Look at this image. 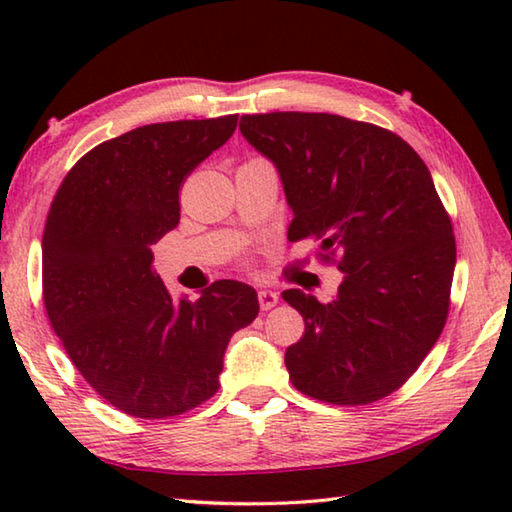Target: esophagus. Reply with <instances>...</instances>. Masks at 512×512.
I'll use <instances>...</instances> for the list:
<instances>
[{
	"mask_svg": "<svg viewBox=\"0 0 512 512\" xmlns=\"http://www.w3.org/2000/svg\"><path fill=\"white\" fill-rule=\"evenodd\" d=\"M257 298H259V307H262L264 311L273 309V307L277 305V302H280V296H277L275 291H268V289H259Z\"/></svg>",
	"mask_w": 512,
	"mask_h": 512,
	"instance_id": "34e87169",
	"label": "esophagus"
}]
</instances>
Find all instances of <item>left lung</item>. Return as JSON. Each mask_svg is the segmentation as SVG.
<instances>
[{
	"mask_svg": "<svg viewBox=\"0 0 512 512\" xmlns=\"http://www.w3.org/2000/svg\"><path fill=\"white\" fill-rule=\"evenodd\" d=\"M239 131L280 173L289 239H318L320 257L343 273L325 305L282 293L305 318V336L284 354L293 386L341 406L391 395L449 311L456 241L427 164L386 128L327 112L244 115Z\"/></svg>",
	"mask_w": 512,
	"mask_h": 512,
	"instance_id": "obj_1",
	"label": "left lung"
}]
</instances>
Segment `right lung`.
I'll return each mask as SVG.
<instances>
[{
  "instance_id": "add662e5",
  "label": "right lung",
  "mask_w": 512,
  "mask_h": 512,
  "mask_svg": "<svg viewBox=\"0 0 512 512\" xmlns=\"http://www.w3.org/2000/svg\"><path fill=\"white\" fill-rule=\"evenodd\" d=\"M235 128L237 115L135 128L85 153L49 207V323L83 379L133 418H171L210 400L232 334L259 314L244 282L173 300L151 268V246L180 221V185Z\"/></svg>"
}]
</instances>
